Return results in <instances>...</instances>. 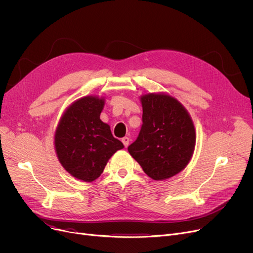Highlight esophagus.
I'll use <instances>...</instances> for the list:
<instances>
[{
	"instance_id": "1",
	"label": "esophagus",
	"mask_w": 253,
	"mask_h": 253,
	"mask_svg": "<svg viewBox=\"0 0 253 253\" xmlns=\"http://www.w3.org/2000/svg\"><path fill=\"white\" fill-rule=\"evenodd\" d=\"M129 140H130V139H129V137H127V136L122 138V142H123V144H124V147H125V148H127V147H128V144H129Z\"/></svg>"
}]
</instances>
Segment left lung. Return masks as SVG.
I'll list each match as a JSON object with an SVG mask.
<instances>
[{
	"mask_svg": "<svg viewBox=\"0 0 253 253\" xmlns=\"http://www.w3.org/2000/svg\"><path fill=\"white\" fill-rule=\"evenodd\" d=\"M142 126L129 154L154 180L176 175L191 161L196 130L187 109L167 93L140 96Z\"/></svg>",
	"mask_w": 253,
	"mask_h": 253,
	"instance_id": "obj_1",
	"label": "left lung"
}]
</instances>
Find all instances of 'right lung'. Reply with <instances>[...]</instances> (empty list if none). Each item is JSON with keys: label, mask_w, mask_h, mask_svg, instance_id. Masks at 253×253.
<instances>
[{"label": "right lung", "mask_w": 253, "mask_h": 253, "mask_svg": "<svg viewBox=\"0 0 253 253\" xmlns=\"http://www.w3.org/2000/svg\"><path fill=\"white\" fill-rule=\"evenodd\" d=\"M103 106L104 97L79 98L66 108L55 130L58 161L72 176L86 182L98 178L111 157L124 148L100 120Z\"/></svg>", "instance_id": "obj_1"}]
</instances>
